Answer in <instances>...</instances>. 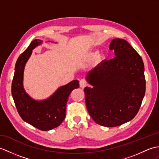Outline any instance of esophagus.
<instances>
[{"mask_svg":"<svg viewBox=\"0 0 159 159\" xmlns=\"http://www.w3.org/2000/svg\"><path fill=\"white\" fill-rule=\"evenodd\" d=\"M79 84H80V87L81 88H84V87H85L87 85V80H86L85 79H80V82H79Z\"/></svg>","mask_w":159,"mask_h":159,"instance_id":"obj_1","label":"esophagus"}]
</instances>
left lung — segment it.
<instances>
[{
	"mask_svg": "<svg viewBox=\"0 0 159 159\" xmlns=\"http://www.w3.org/2000/svg\"><path fill=\"white\" fill-rule=\"evenodd\" d=\"M114 58L102 61L89 72L84 88L89 113L95 123L113 127L132 120L146 91L144 66L141 56L127 40L113 39Z\"/></svg>",
	"mask_w": 159,
	"mask_h": 159,
	"instance_id": "8db88e82",
	"label": "left lung"
}]
</instances>
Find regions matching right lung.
<instances>
[{"label":"right lung","instance_id":"1","mask_svg":"<svg viewBox=\"0 0 159 159\" xmlns=\"http://www.w3.org/2000/svg\"><path fill=\"white\" fill-rule=\"evenodd\" d=\"M41 43L40 40H34L18 57L11 84V93L21 119L39 130L49 131L58 127L64 120L69 95L75 89L79 87V84L77 80H72L59 88L52 96L43 101L34 100L25 93L23 87L24 66L32 49Z\"/></svg>","mask_w":159,"mask_h":159}]
</instances>
